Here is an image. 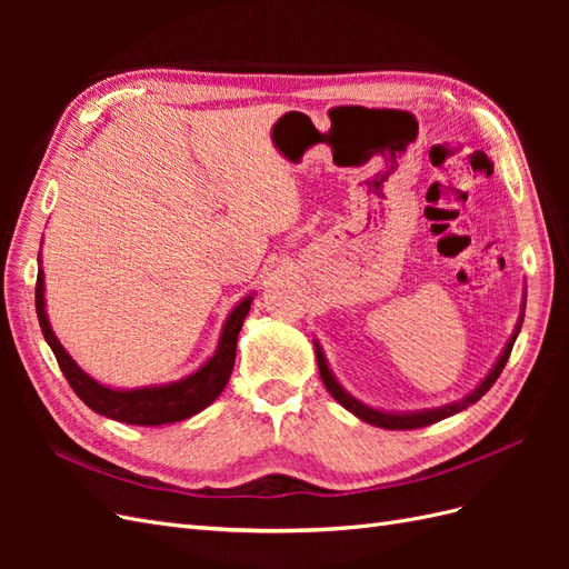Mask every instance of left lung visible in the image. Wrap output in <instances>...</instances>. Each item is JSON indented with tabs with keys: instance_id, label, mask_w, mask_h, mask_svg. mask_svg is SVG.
I'll return each mask as SVG.
<instances>
[{
	"instance_id": "1",
	"label": "left lung",
	"mask_w": 569,
	"mask_h": 569,
	"mask_svg": "<svg viewBox=\"0 0 569 569\" xmlns=\"http://www.w3.org/2000/svg\"><path fill=\"white\" fill-rule=\"evenodd\" d=\"M525 303H527V291H525V299H522V306H520L518 325H515V330H512L510 339L506 341L501 356L496 358V363L485 375V380H479V385L470 393H465L462 399H458V401H451V403H446V406H437V408H422V410H385V408L368 406V403H363L360 399H356L351 391H347V389L341 387V382L337 380V375L332 372L330 363H327L320 341L313 339V349H316L318 370H320V377H322V385L327 387V391L332 393V399L337 403H341L349 412H353L358 420H363V422L375 425V427H382V429H418V427L435 425V422H439L443 418H451V416H456V412H460L465 408H470L472 403H477L481 396H485L493 387V382L498 380V375L503 372L508 358H510V351H512V343H515V339H518V335L522 330Z\"/></svg>"
}]
</instances>
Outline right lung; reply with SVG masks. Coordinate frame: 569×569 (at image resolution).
Here are the masks:
<instances>
[{
	"label": "right lung",
	"mask_w": 569,
	"mask_h": 569,
	"mask_svg": "<svg viewBox=\"0 0 569 569\" xmlns=\"http://www.w3.org/2000/svg\"><path fill=\"white\" fill-rule=\"evenodd\" d=\"M38 287H36V308L38 320L42 327V335L54 351L59 368L66 375L68 385L80 396V401L92 408L94 412L116 422L126 425H140V427H157L180 422L197 416L206 406H211L220 391L226 389L237 356V337L242 330L244 318L249 316V308L256 291L247 295L239 301L230 316L222 322V330L218 337L216 351L203 360V363L180 380L166 382V385H147V387H132V389H118L101 385L90 372H84L73 356L68 353L61 341L57 339L51 322L47 316V299H44V270H42V251L38 253Z\"/></svg>",
	"instance_id": "1"
}]
</instances>
